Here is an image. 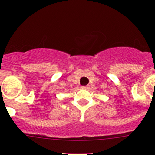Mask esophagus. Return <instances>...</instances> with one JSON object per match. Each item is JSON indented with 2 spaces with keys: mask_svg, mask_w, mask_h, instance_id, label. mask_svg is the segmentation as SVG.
<instances>
[{
  "mask_svg": "<svg viewBox=\"0 0 155 155\" xmlns=\"http://www.w3.org/2000/svg\"><path fill=\"white\" fill-rule=\"evenodd\" d=\"M81 88H83V89H87V88H88V87H87V86H82V87H81Z\"/></svg>",
  "mask_w": 155,
  "mask_h": 155,
  "instance_id": "1",
  "label": "esophagus"
}]
</instances>
